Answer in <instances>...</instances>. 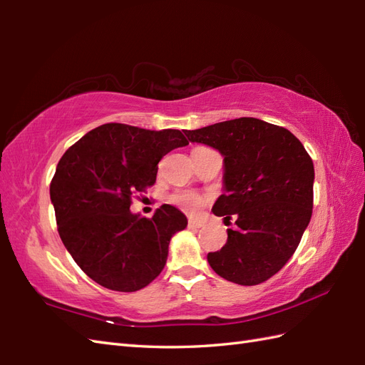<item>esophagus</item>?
Returning a JSON list of instances; mask_svg holds the SVG:
<instances>
[{
	"mask_svg": "<svg viewBox=\"0 0 365 365\" xmlns=\"http://www.w3.org/2000/svg\"><path fill=\"white\" fill-rule=\"evenodd\" d=\"M202 226H204V222L200 221V220L190 218V221H188V227L190 229H199V227H202Z\"/></svg>",
	"mask_w": 365,
	"mask_h": 365,
	"instance_id": "esophagus-1",
	"label": "esophagus"
}]
</instances>
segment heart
<instances>
[{
  "label": "heart",
  "instance_id": "heart-1",
  "mask_svg": "<svg viewBox=\"0 0 365 365\" xmlns=\"http://www.w3.org/2000/svg\"><path fill=\"white\" fill-rule=\"evenodd\" d=\"M197 149H200V147H197ZM169 200L174 205H177L178 208H182L183 212L195 215L205 205V202L208 200V196L200 195V192L192 191V190H178L170 195Z\"/></svg>",
  "mask_w": 365,
  "mask_h": 365
}]
</instances>
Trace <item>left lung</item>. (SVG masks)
I'll use <instances>...</instances> for the list:
<instances>
[{
	"label": "left lung",
	"mask_w": 365,
	"mask_h": 365,
	"mask_svg": "<svg viewBox=\"0 0 365 365\" xmlns=\"http://www.w3.org/2000/svg\"><path fill=\"white\" fill-rule=\"evenodd\" d=\"M191 143L224 157V195L216 216L237 227L207 260L216 274L240 285L268 281L297 251L312 216L314 163L289 130L254 118L185 130Z\"/></svg>",
	"instance_id": "left-lung-1"
}]
</instances>
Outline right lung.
<instances>
[{"instance_id":"right-lung-1","label":"right lung","mask_w":365,"mask_h":365,"mask_svg":"<svg viewBox=\"0 0 365 365\" xmlns=\"http://www.w3.org/2000/svg\"><path fill=\"white\" fill-rule=\"evenodd\" d=\"M188 145L180 130L105 123L68 147L50 183L59 237L84 273L105 289L136 292L168 260L170 237L187 216L163 204L152 218L130 212L135 192L157 180L158 163Z\"/></svg>"}]
</instances>
